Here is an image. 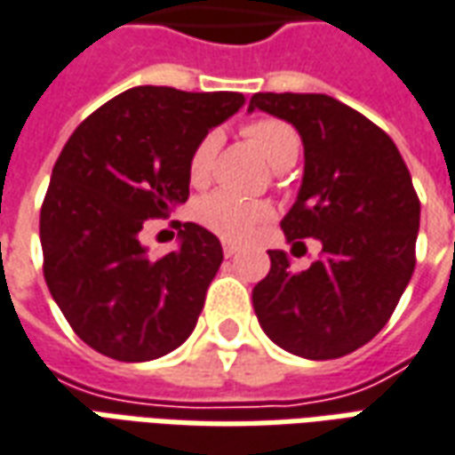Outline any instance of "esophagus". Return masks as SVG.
<instances>
[{
	"label": "esophagus",
	"instance_id": "obj_1",
	"mask_svg": "<svg viewBox=\"0 0 455 455\" xmlns=\"http://www.w3.org/2000/svg\"><path fill=\"white\" fill-rule=\"evenodd\" d=\"M236 253H238L236 246H231V243H224V256H227V259H234Z\"/></svg>",
	"mask_w": 455,
	"mask_h": 455
}]
</instances>
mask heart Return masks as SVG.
Here are the masks:
<instances>
[{
    "mask_svg": "<svg viewBox=\"0 0 455 455\" xmlns=\"http://www.w3.org/2000/svg\"><path fill=\"white\" fill-rule=\"evenodd\" d=\"M243 135L256 145V150L263 155V160L268 162L275 170H283L288 164H293L298 152H300V138L285 120L278 117H259L243 128ZM219 138L204 135L195 145V150L189 155V182L202 187L212 177V164L217 157ZM196 219L204 224L209 231H214L217 236L227 241H246L256 231L259 224L266 219H271V206L260 199H243V196L231 195V192H212L204 199H199L196 204Z\"/></svg>",
    "mask_w": 455,
    "mask_h": 455,
    "instance_id": "obj_1",
    "label": "heart"
}]
</instances>
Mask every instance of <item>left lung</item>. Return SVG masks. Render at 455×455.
Listing matches in <instances>:
<instances>
[{"instance_id": "1", "label": "left lung", "mask_w": 455, "mask_h": 455, "mask_svg": "<svg viewBox=\"0 0 455 455\" xmlns=\"http://www.w3.org/2000/svg\"><path fill=\"white\" fill-rule=\"evenodd\" d=\"M256 108L303 138V184L281 228L293 249L317 238L323 253L295 273L283 251H268L253 310L278 347L335 360L392 317L414 273L421 204L392 138L357 110L323 93H256Z\"/></svg>"}]
</instances>
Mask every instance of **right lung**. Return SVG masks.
<instances>
[{
	"label": "right lung",
	"mask_w": 455,
	"mask_h": 455,
	"mask_svg": "<svg viewBox=\"0 0 455 455\" xmlns=\"http://www.w3.org/2000/svg\"><path fill=\"white\" fill-rule=\"evenodd\" d=\"M241 106L234 91L138 85L91 113L63 145L41 204L44 278L95 352L148 362L192 335L224 260L219 238L187 221L180 249L152 259L140 231L187 202L195 145Z\"/></svg>",
	"instance_id": "1"
}]
</instances>
